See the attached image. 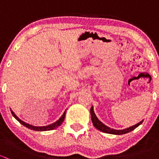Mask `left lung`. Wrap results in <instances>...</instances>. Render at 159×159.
Returning <instances> with one entry per match:
<instances>
[{
  "label": "left lung",
  "mask_w": 159,
  "mask_h": 159,
  "mask_svg": "<svg viewBox=\"0 0 159 159\" xmlns=\"http://www.w3.org/2000/svg\"><path fill=\"white\" fill-rule=\"evenodd\" d=\"M91 121H92L93 125H94V127L96 128L99 131H102V132H105V133H108V134H126V133H129L130 131H133L134 129H135L136 128L139 127L142 122H143V120L141 121L140 122L137 123L136 125H134L131 126V127L127 128V129H125L122 130H116V129H111V128L108 127L107 125H104L98 118H97L96 115L94 114V108L93 106L91 108Z\"/></svg>",
  "instance_id": "8db88e82"
}]
</instances>
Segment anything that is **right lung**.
I'll use <instances>...</instances> for the list:
<instances>
[{
	"label": "right lung",
	"instance_id": "1",
	"mask_svg": "<svg viewBox=\"0 0 159 159\" xmlns=\"http://www.w3.org/2000/svg\"><path fill=\"white\" fill-rule=\"evenodd\" d=\"M11 114L13 115V116H14V118H15L16 119H17V121L20 123V124L23 125L24 126H25V127L28 128V129L34 130V131H50V130H53V129H56V128H57L58 126H60L62 124V122L64 121V120H65V113H66V111H65L64 112L63 115H62V116L61 117V118H59L57 121H55V122L52 123V124H51V125H47V126H34V125H30V124H28V123L25 122V121H22V120H20V118H19L18 117H17V115L14 114V112L11 109Z\"/></svg>",
	"mask_w": 159,
	"mask_h": 159
}]
</instances>
